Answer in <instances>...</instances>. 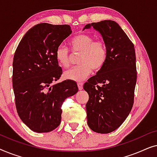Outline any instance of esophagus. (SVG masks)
<instances>
[{
    "instance_id": "esophagus-1",
    "label": "esophagus",
    "mask_w": 157,
    "mask_h": 157,
    "mask_svg": "<svg viewBox=\"0 0 157 157\" xmlns=\"http://www.w3.org/2000/svg\"><path fill=\"white\" fill-rule=\"evenodd\" d=\"M77 85H78V89L79 90H82L83 89V83L81 82H78L77 83Z\"/></svg>"
}]
</instances>
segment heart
<instances>
[{"label":"heart","mask_w":157,"mask_h":157,"mask_svg":"<svg viewBox=\"0 0 157 157\" xmlns=\"http://www.w3.org/2000/svg\"><path fill=\"white\" fill-rule=\"evenodd\" d=\"M69 45L74 52H80L78 63L80 65L69 68L64 72L66 79L81 81L92 72V68L98 71L106 63L107 48L104 41L94 40L93 36L86 33L78 34L72 38ZM56 59L62 67L69 66V51L64 46H59L56 51Z\"/></svg>","instance_id":"b5f03b06"}]
</instances>
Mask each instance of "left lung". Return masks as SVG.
Segmentation results:
<instances>
[{
	"mask_svg": "<svg viewBox=\"0 0 157 157\" xmlns=\"http://www.w3.org/2000/svg\"><path fill=\"white\" fill-rule=\"evenodd\" d=\"M99 32L107 48L104 66L83 85L89 98L87 124L94 132L108 134L117 129L129 114L136 83L134 46L119 25L111 20L87 24L84 29ZM101 83V87L98 86Z\"/></svg>",
	"mask_w": 157,
	"mask_h": 157,
	"instance_id": "obj_1",
	"label": "left lung"
}]
</instances>
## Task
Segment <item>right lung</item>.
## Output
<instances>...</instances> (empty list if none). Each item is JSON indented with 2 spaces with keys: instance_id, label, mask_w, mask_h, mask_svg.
I'll list each match as a JSON object with an SVG mask.
<instances>
[{
  "instance_id": "right-lung-1",
  "label": "right lung",
  "mask_w": 157,
  "mask_h": 157,
  "mask_svg": "<svg viewBox=\"0 0 157 157\" xmlns=\"http://www.w3.org/2000/svg\"><path fill=\"white\" fill-rule=\"evenodd\" d=\"M71 32L68 25L39 23L27 31L15 52L13 88L17 112L35 132H49L57 128L62 103L78 90L71 80L51 86L62 74L56 51Z\"/></svg>"
}]
</instances>
